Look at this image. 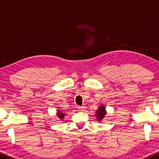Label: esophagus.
<instances>
[{"mask_svg": "<svg viewBox=\"0 0 159 159\" xmlns=\"http://www.w3.org/2000/svg\"><path fill=\"white\" fill-rule=\"evenodd\" d=\"M85 108H86V107L84 106H78V109L80 111H84L85 110Z\"/></svg>", "mask_w": 159, "mask_h": 159, "instance_id": "34e87169", "label": "esophagus"}]
</instances>
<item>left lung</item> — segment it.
<instances>
[{"mask_svg":"<svg viewBox=\"0 0 159 159\" xmlns=\"http://www.w3.org/2000/svg\"><path fill=\"white\" fill-rule=\"evenodd\" d=\"M106 114L107 111L106 108H105V106L104 105H101L100 106H98V108L96 111V120H97L98 122L102 121Z\"/></svg>","mask_w":159,"mask_h":159,"instance_id":"left-lung-1","label":"left lung"}]
</instances>
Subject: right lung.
I'll list each match as a JSON object with an SVG mask.
<instances>
[{"instance_id":"add662e5","label":"right lung","mask_w":159,"mask_h":159,"mask_svg":"<svg viewBox=\"0 0 159 159\" xmlns=\"http://www.w3.org/2000/svg\"><path fill=\"white\" fill-rule=\"evenodd\" d=\"M57 117L59 118L61 120H63L64 119V116L66 114L64 112H63V111H61V110H57Z\"/></svg>"}]
</instances>
